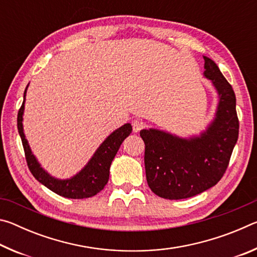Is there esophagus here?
I'll list each match as a JSON object with an SVG mask.
<instances>
[{
  "instance_id": "obj_1",
  "label": "esophagus",
  "mask_w": 257,
  "mask_h": 257,
  "mask_svg": "<svg viewBox=\"0 0 257 257\" xmlns=\"http://www.w3.org/2000/svg\"><path fill=\"white\" fill-rule=\"evenodd\" d=\"M132 124H133V132L134 133H138L139 130L143 129V127H144V123H143V121L138 120V119L133 120Z\"/></svg>"
}]
</instances>
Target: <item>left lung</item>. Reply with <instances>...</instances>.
Instances as JSON below:
<instances>
[{"mask_svg": "<svg viewBox=\"0 0 257 257\" xmlns=\"http://www.w3.org/2000/svg\"><path fill=\"white\" fill-rule=\"evenodd\" d=\"M203 76L217 94L214 118L198 135L180 137L165 130H141L145 143L146 180L165 199H184L215 186L222 178L238 139L236 96L214 61L204 56Z\"/></svg>", "mask_w": 257, "mask_h": 257, "instance_id": "8db88e82", "label": "left lung"}]
</instances>
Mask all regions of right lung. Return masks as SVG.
I'll return each instance as SVG.
<instances>
[{"instance_id":"add662e5","label":"right lung","mask_w":257,"mask_h":257,"mask_svg":"<svg viewBox=\"0 0 257 257\" xmlns=\"http://www.w3.org/2000/svg\"><path fill=\"white\" fill-rule=\"evenodd\" d=\"M27 85L24 93V102L18 113V132L20 135L21 142L25 150L26 160L30 172L33 176L41 182L42 185L47 187L53 193L60 195V196L80 199L95 196L99 193L108 181L110 176V167L113 159L119 151L121 144L132 134L133 127L130 123H124L120 128L115 129L108 136L104 139V142L97 147L92 158L86 163L84 168L79 172L66 179L53 177L50 175L41 163L30 149L29 143L26 138L24 130V113H25V102L26 94H27Z\"/></svg>"}]
</instances>
